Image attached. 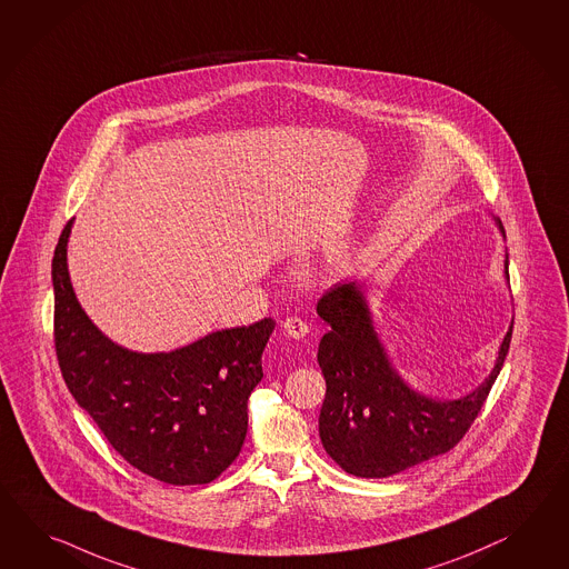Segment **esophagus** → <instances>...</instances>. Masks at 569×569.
<instances>
[{
    "instance_id": "obj_1",
    "label": "esophagus",
    "mask_w": 569,
    "mask_h": 569,
    "mask_svg": "<svg viewBox=\"0 0 569 569\" xmlns=\"http://www.w3.org/2000/svg\"><path fill=\"white\" fill-rule=\"evenodd\" d=\"M283 333L293 339H305L308 335V325L298 317H290V319L283 320Z\"/></svg>"
}]
</instances>
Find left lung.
I'll return each mask as SVG.
<instances>
[{
    "mask_svg": "<svg viewBox=\"0 0 569 569\" xmlns=\"http://www.w3.org/2000/svg\"><path fill=\"white\" fill-rule=\"evenodd\" d=\"M317 312L331 325L319 346L327 380L320 442L343 471L366 479L390 477L452 450L479 416L512 341L513 322L486 382L457 401H436L407 387L390 366L360 286L337 283Z\"/></svg>",
    "mask_w": 569,
    "mask_h": 569,
    "instance_id": "1",
    "label": "left lung"
}]
</instances>
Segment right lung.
Wrapping results in <instances>:
<instances>
[{
	"label": "right lung",
	"instance_id": "right-lung-1",
	"mask_svg": "<svg viewBox=\"0 0 569 569\" xmlns=\"http://www.w3.org/2000/svg\"><path fill=\"white\" fill-rule=\"evenodd\" d=\"M71 220L59 236L57 360L73 399L131 467L168 486H203L238 457L273 320L216 331L170 353L114 346L86 317L68 273Z\"/></svg>",
	"mask_w": 569,
	"mask_h": 569
}]
</instances>
